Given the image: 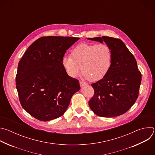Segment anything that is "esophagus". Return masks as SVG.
<instances>
[{"mask_svg": "<svg viewBox=\"0 0 155 155\" xmlns=\"http://www.w3.org/2000/svg\"><path fill=\"white\" fill-rule=\"evenodd\" d=\"M87 83L86 82H84V81H80V87H83L86 85H87Z\"/></svg>", "mask_w": 155, "mask_h": 155, "instance_id": "1", "label": "esophagus"}]
</instances>
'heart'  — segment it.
<instances>
[{
  "instance_id": "obj_1",
  "label": "heart",
  "mask_w": 155,
  "mask_h": 155,
  "mask_svg": "<svg viewBox=\"0 0 155 155\" xmlns=\"http://www.w3.org/2000/svg\"><path fill=\"white\" fill-rule=\"evenodd\" d=\"M71 56L65 55L62 59L68 74L75 78L82 68L84 77L93 81L106 75L112 61V51L106 44L81 43L72 50Z\"/></svg>"
}]
</instances>
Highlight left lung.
Instances as JSON below:
<instances>
[{"mask_svg": "<svg viewBox=\"0 0 155 155\" xmlns=\"http://www.w3.org/2000/svg\"><path fill=\"white\" fill-rule=\"evenodd\" d=\"M104 41L112 51L110 68L101 80L93 83L94 95L89 101L92 111L102 117H115L126 113L137 100L141 73L136 60L122 40L107 36L87 38Z\"/></svg>", "mask_w": 155, "mask_h": 155, "instance_id": "left-lung-1", "label": "left lung"}]
</instances>
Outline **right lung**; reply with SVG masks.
I'll return each mask as SVG.
<instances>
[{
	"instance_id": "obj_1",
	"label": "right lung",
	"mask_w": 155,
	"mask_h": 155,
	"mask_svg": "<svg viewBox=\"0 0 155 155\" xmlns=\"http://www.w3.org/2000/svg\"><path fill=\"white\" fill-rule=\"evenodd\" d=\"M78 37L49 36L35 40L19 62L16 86L23 108L43 121L61 117L72 96L80 90L77 80L69 77L62 59Z\"/></svg>"
}]
</instances>
